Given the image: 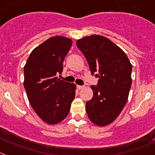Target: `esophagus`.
I'll return each instance as SVG.
<instances>
[{
  "label": "esophagus",
  "instance_id": "34e87169",
  "mask_svg": "<svg viewBox=\"0 0 155 155\" xmlns=\"http://www.w3.org/2000/svg\"><path fill=\"white\" fill-rule=\"evenodd\" d=\"M84 87V86H81V85H77V88H78V90H82Z\"/></svg>",
  "mask_w": 155,
  "mask_h": 155
}]
</instances>
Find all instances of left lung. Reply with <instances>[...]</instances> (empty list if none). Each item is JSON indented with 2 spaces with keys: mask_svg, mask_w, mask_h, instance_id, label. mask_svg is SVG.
<instances>
[{
  "mask_svg": "<svg viewBox=\"0 0 155 155\" xmlns=\"http://www.w3.org/2000/svg\"><path fill=\"white\" fill-rule=\"evenodd\" d=\"M76 45L86 58L91 74L98 72V84L91 86L94 96L86 103L88 118L98 126L110 125L128 101L132 64L123 50L103 36H84L77 40Z\"/></svg>",
  "mask_w": 155,
  "mask_h": 155,
  "instance_id": "8db88e82",
  "label": "left lung"
}]
</instances>
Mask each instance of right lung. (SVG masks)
<instances>
[{
	"label": "right lung",
	"instance_id": "1",
	"mask_svg": "<svg viewBox=\"0 0 155 155\" xmlns=\"http://www.w3.org/2000/svg\"><path fill=\"white\" fill-rule=\"evenodd\" d=\"M72 45L64 36L49 38L32 50L24 66V87L28 100L44 123L55 125L69 113L76 84L60 80L63 61Z\"/></svg>",
	"mask_w": 155,
	"mask_h": 155
}]
</instances>
